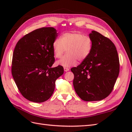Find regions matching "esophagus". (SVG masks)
Segmentation results:
<instances>
[{"label":"esophagus","instance_id":"34e87169","mask_svg":"<svg viewBox=\"0 0 132 132\" xmlns=\"http://www.w3.org/2000/svg\"><path fill=\"white\" fill-rule=\"evenodd\" d=\"M64 71L66 72V71H68L69 70V68H68L64 67Z\"/></svg>","mask_w":132,"mask_h":132}]
</instances>
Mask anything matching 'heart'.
<instances>
[{
    "instance_id": "obj_1",
    "label": "heart",
    "mask_w": 132,
    "mask_h": 132,
    "mask_svg": "<svg viewBox=\"0 0 132 132\" xmlns=\"http://www.w3.org/2000/svg\"><path fill=\"white\" fill-rule=\"evenodd\" d=\"M92 48L91 38L79 32L63 34L52 44L55 58H61L66 50L67 54L57 62V65L65 68L75 65L78 60L79 62L84 61L89 56Z\"/></svg>"
}]
</instances>
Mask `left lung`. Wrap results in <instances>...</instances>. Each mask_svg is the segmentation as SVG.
Here are the masks:
<instances>
[{"mask_svg":"<svg viewBox=\"0 0 132 132\" xmlns=\"http://www.w3.org/2000/svg\"><path fill=\"white\" fill-rule=\"evenodd\" d=\"M89 36L93 48L89 56L77 67L71 69L74 75L76 93L85 101H100L112 91L119 72L118 53L109 38L95 31Z\"/></svg>","mask_w":132,"mask_h":132,"instance_id":"left-lung-1","label":"left lung"}]
</instances>
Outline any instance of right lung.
<instances>
[{
    "mask_svg": "<svg viewBox=\"0 0 132 132\" xmlns=\"http://www.w3.org/2000/svg\"><path fill=\"white\" fill-rule=\"evenodd\" d=\"M58 36L53 27H42L25 35L14 51L11 73L22 95L28 100L43 102L52 95L55 80L63 67L52 68L55 61L52 49Z\"/></svg>",
    "mask_w": 132,
    "mask_h": 132,
    "instance_id": "add662e5",
    "label": "right lung"
}]
</instances>
